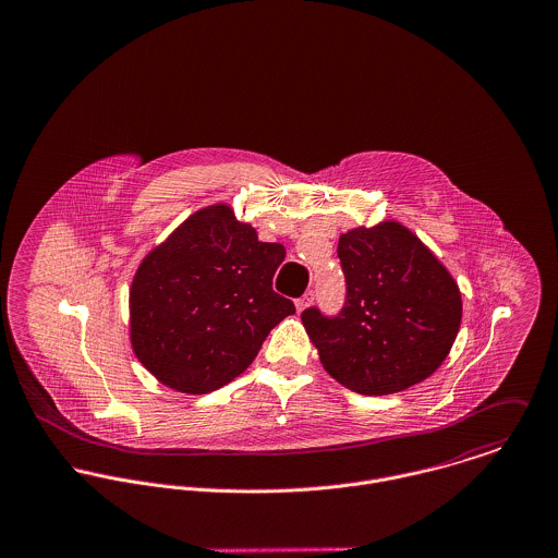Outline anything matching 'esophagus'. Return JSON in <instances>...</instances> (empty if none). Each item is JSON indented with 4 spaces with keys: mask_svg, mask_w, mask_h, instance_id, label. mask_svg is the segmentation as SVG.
Instances as JSON below:
<instances>
[{
    "mask_svg": "<svg viewBox=\"0 0 558 558\" xmlns=\"http://www.w3.org/2000/svg\"><path fill=\"white\" fill-rule=\"evenodd\" d=\"M312 302H314V293L308 291V293H304L300 300H295V308H298V312H304Z\"/></svg>",
    "mask_w": 558,
    "mask_h": 558,
    "instance_id": "1",
    "label": "esophagus"
}]
</instances>
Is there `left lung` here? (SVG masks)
Wrapping results in <instances>:
<instances>
[{
  "instance_id": "left-lung-1",
  "label": "left lung",
  "mask_w": 558,
  "mask_h": 558,
  "mask_svg": "<svg viewBox=\"0 0 558 558\" xmlns=\"http://www.w3.org/2000/svg\"><path fill=\"white\" fill-rule=\"evenodd\" d=\"M338 256L347 278L344 308L336 316L302 312L323 368L366 396L426 380L449 355L462 320L451 274L396 220L340 235Z\"/></svg>"
}]
</instances>
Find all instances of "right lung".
Instances as JSON below:
<instances>
[{"instance_id": "1", "label": "right lung", "mask_w": 558, "mask_h": 558, "mask_svg": "<svg viewBox=\"0 0 558 558\" xmlns=\"http://www.w3.org/2000/svg\"><path fill=\"white\" fill-rule=\"evenodd\" d=\"M282 244L216 203L194 211L138 265L130 287V342L162 385L209 393L254 362L267 333L295 312L271 289Z\"/></svg>"}]
</instances>
